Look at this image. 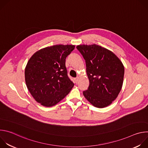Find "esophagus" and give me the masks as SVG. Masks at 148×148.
Returning a JSON list of instances; mask_svg holds the SVG:
<instances>
[{"label": "esophagus", "mask_w": 148, "mask_h": 148, "mask_svg": "<svg viewBox=\"0 0 148 148\" xmlns=\"http://www.w3.org/2000/svg\"><path fill=\"white\" fill-rule=\"evenodd\" d=\"M78 79H79V77H76V78H74L75 82L76 83H77V82H78Z\"/></svg>", "instance_id": "1"}]
</instances>
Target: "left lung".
<instances>
[{
    "mask_svg": "<svg viewBox=\"0 0 148 148\" xmlns=\"http://www.w3.org/2000/svg\"><path fill=\"white\" fill-rule=\"evenodd\" d=\"M77 49L86 60L90 81L88 90L83 91L93 106L102 108L110 105L122 87L124 67L111 51L95 44L78 45Z\"/></svg>",
    "mask_w": 148,
    "mask_h": 148,
    "instance_id": "8db88e82",
    "label": "left lung"
}]
</instances>
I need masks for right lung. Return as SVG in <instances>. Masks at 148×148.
Here are the masks:
<instances>
[{
    "instance_id": "right-lung-1",
    "label": "right lung",
    "mask_w": 148,
    "mask_h": 148,
    "mask_svg": "<svg viewBox=\"0 0 148 148\" xmlns=\"http://www.w3.org/2000/svg\"><path fill=\"white\" fill-rule=\"evenodd\" d=\"M74 45H54L36 51L29 59L25 75L34 99L45 107L54 106L70 92L74 83L67 75L66 58Z\"/></svg>"
}]
</instances>
